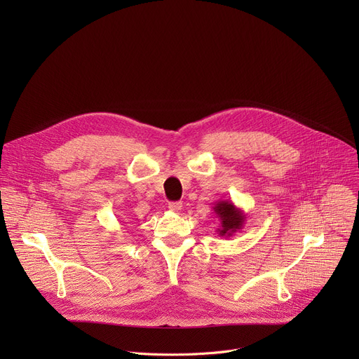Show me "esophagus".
<instances>
[{"label":"esophagus","mask_w":359,"mask_h":359,"mask_svg":"<svg viewBox=\"0 0 359 359\" xmlns=\"http://www.w3.org/2000/svg\"><path fill=\"white\" fill-rule=\"evenodd\" d=\"M168 208H169L170 212L179 213V212L182 210V208H183V203H182V201H172V203H169Z\"/></svg>","instance_id":"1"}]
</instances>
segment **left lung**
Listing matches in <instances>:
<instances>
[{"label":"left lung","instance_id":"1","mask_svg":"<svg viewBox=\"0 0 359 359\" xmlns=\"http://www.w3.org/2000/svg\"><path fill=\"white\" fill-rule=\"evenodd\" d=\"M216 219H219V229L216 230L222 237H231L234 233L243 229L245 215L240 208H236L231 200H220L213 208Z\"/></svg>","mask_w":359,"mask_h":359}]
</instances>
